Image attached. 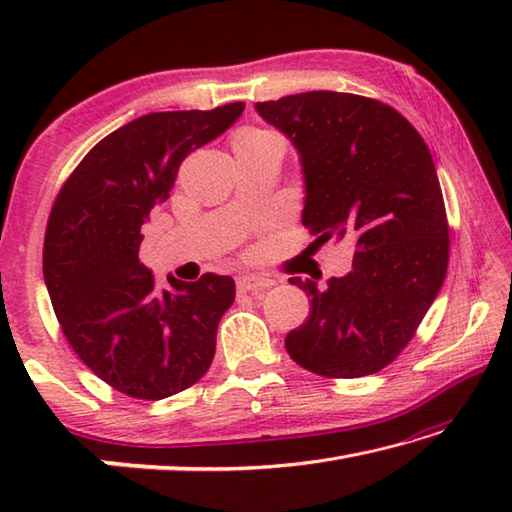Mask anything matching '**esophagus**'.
I'll return each mask as SVG.
<instances>
[{"label": "esophagus", "instance_id": "obj_1", "mask_svg": "<svg viewBox=\"0 0 512 512\" xmlns=\"http://www.w3.org/2000/svg\"><path fill=\"white\" fill-rule=\"evenodd\" d=\"M271 287H273V280H268V277H262V275L246 273V275L237 277L239 293H253V296H262V293Z\"/></svg>", "mask_w": 512, "mask_h": 512}]
</instances>
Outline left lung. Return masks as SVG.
<instances>
[{
	"label": "left lung",
	"mask_w": 512,
	"mask_h": 512,
	"mask_svg": "<svg viewBox=\"0 0 512 512\" xmlns=\"http://www.w3.org/2000/svg\"><path fill=\"white\" fill-rule=\"evenodd\" d=\"M296 146L305 178L302 225L316 241L352 237V271L327 287L291 277L309 318L287 334L289 357L323 377L375 375L397 359L443 287L449 225L433 158L386 103L302 92L255 103Z\"/></svg>",
	"instance_id": "obj_1"
}]
</instances>
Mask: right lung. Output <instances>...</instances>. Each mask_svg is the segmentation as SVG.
I'll return each instance as SVG.
<instances>
[{"label":"right lung","mask_w":512,"mask_h":512,"mask_svg":"<svg viewBox=\"0 0 512 512\" xmlns=\"http://www.w3.org/2000/svg\"><path fill=\"white\" fill-rule=\"evenodd\" d=\"M246 103L151 112L94 146L51 207L42 273L67 343L94 375L137 400H164L201 379L235 280L167 277L140 262L142 225L167 201L180 162L235 124Z\"/></svg>","instance_id":"obj_1"}]
</instances>
